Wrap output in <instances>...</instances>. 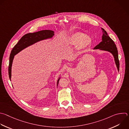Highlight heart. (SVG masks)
<instances>
[{
  "label": "heart",
  "instance_id": "b5f03b06",
  "mask_svg": "<svg viewBox=\"0 0 129 129\" xmlns=\"http://www.w3.org/2000/svg\"><path fill=\"white\" fill-rule=\"evenodd\" d=\"M91 38L88 35H84L80 32H76L72 34L67 41V44L70 46H76L79 50H83L88 48L91 44Z\"/></svg>",
  "mask_w": 129,
  "mask_h": 129
}]
</instances>
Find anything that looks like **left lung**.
<instances>
[{
  "label": "left lung",
  "instance_id": "left-lung-1",
  "mask_svg": "<svg viewBox=\"0 0 129 129\" xmlns=\"http://www.w3.org/2000/svg\"><path fill=\"white\" fill-rule=\"evenodd\" d=\"M101 29L103 32L102 41L94 48V50L99 49L100 50L107 51L111 53L114 58V61L117 70L119 71V62L118 60V51L116 45L114 44V41L108 35L106 31L104 29Z\"/></svg>",
  "mask_w": 129,
  "mask_h": 129
}]
</instances>
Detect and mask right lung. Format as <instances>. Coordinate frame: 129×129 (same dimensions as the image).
Segmentation results:
<instances>
[{
	"mask_svg": "<svg viewBox=\"0 0 129 129\" xmlns=\"http://www.w3.org/2000/svg\"><path fill=\"white\" fill-rule=\"evenodd\" d=\"M54 35V31L50 30H45L32 33H27L22 37V38L20 39L18 42L13 49L10 54L9 66V75L10 80H11L12 63L15 55L17 54L24 49L27 48L28 47L34 44L35 43L42 40L51 38ZM60 79V77L58 79L57 85L58 84Z\"/></svg>",
	"mask_w": 129,
	"mask_h": 129,
	"instance_id": "right-lung-1",
	"label": "right lung"
}]
</instances>
